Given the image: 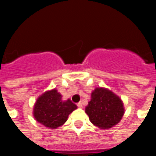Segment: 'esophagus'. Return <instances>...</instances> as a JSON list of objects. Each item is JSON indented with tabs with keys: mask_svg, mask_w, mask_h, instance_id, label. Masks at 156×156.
<instances>
[{
	"mask_svg": "<svg viewBox=\"0 0 156 156\" xmlns=\"http://www.w3.org/2000/svg\"><path fill=\"white\" fill-rule=\"evenodd\" d=\"M77 106H78V108H82V103H81V101H79V102L77 104Z\"/></svg>",
	"mask_w": 156,
	"mask_h": 156,
	"instance_id": "esophagus-1",
	"label": "esophagus"
}]
</instances>
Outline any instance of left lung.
<instances>
[{"label":"left lung","instance_id":"obj_1","mask_svg":"<svg viewBox=\"0 0 156 156\" xmlns=\"http://www.w3.org/2000/svg\"><path fill=\"white\" fill-rule=\"evenodd\" d=\"M85 112L94 126L108 129L120 122L124 115V107L122 100L112 91L97 88L91 93Z\"/></svg>","mask_w":156,"mask_h":156}]
</instances>
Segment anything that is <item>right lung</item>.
Returning a JSON list of instances; mask_svg holds the SVG:
<instances>
[{
	"label": "right lung",
	"instance_id": "right-lung-1",
	"mask_svg": "<svg viewBox=\"0 0 156 156\" xmlns=\"http://www.w3.org/2000/svg\"><path fill=\"white\" fill-rule=\"evenodd\" d=\"M77 108L70 99L62 101V95L55 89L46 91L37 98L34 108L36 120L50 129L62 126L68 115Z\"/></svg>",
	"mask_w": 156,
	"mask_h": 156
}]
</instances>
